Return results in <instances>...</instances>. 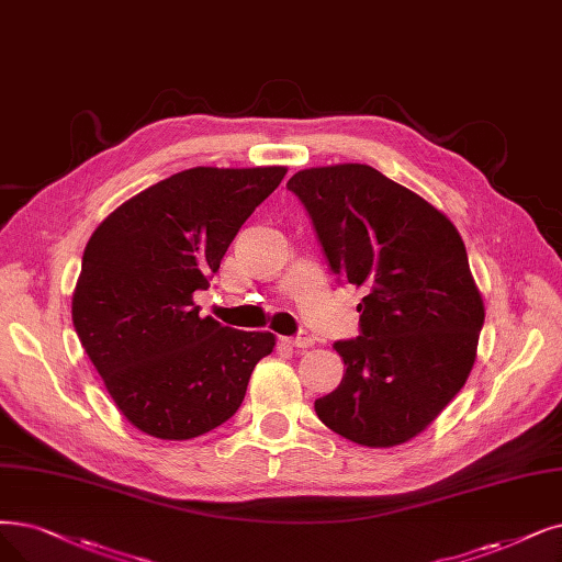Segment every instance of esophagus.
I'll list each match as a JSON object with an SVG mask.
<instances>
[{
    "label": "esophagus",
    "instance_id": "esophagus-1",
    "mask_svg": "<svg viewBox=\"0 0 562 562\" xmlns=\"http://www.w3.org/2000/svg\"><path fill=\"white\" fill-rule=\"evenodd\" d=\"M288 346H293V348H311L313 344H316V339H313V336L308 334V331H300V334H295V336H285L283 339Z\"/></svg>",
    "mask_w": 562,
    "mask_h": 562
}]
</instances>
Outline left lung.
<instances>
[{
	"label": "left lung",
	"instance_id": "obj_1",
	"mask_svg": "<svg viewBox=\"0 0 562 562\" xmlns=\"http://www.w3.org/2000/svg\"><path fill=\"white\" fill-rule=\"evenodd\" d=\"M304 205L331 274L364 288L359 336L336 341L341 385L316 415L357 445L392 447L424 431L475 364L484 304L452 221L364 164L300 170Z\"/></svg>",
	"mask_w": 562,
	"mask_h": 562
}]
</instances>
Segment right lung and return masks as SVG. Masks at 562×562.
<instances>
[{"mask_svg":"<svg viewBox=\"0 0 562 562\" xmlns=\"http://www.w3.org/2000/svg\"><path fill=\"white\" fill-rule=\"evenodd\" d=\"M285 168H191L133 195L89 237L74 327L122 415L189 440L228 422L274 334L200 318L231 241Z\"/></svg>","mask_w":562,"mask_h":562,"instance_id":"right-lung-1","label":"right lung"}]
</instances>
